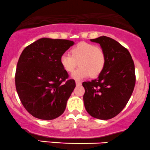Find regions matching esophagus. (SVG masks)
<instances>
[{"label": "esophagus", "instance_id": "esophagus-1", "mask_svg": "<svg viewBox=\"0 0 150 150\" xmlns=\"http://www.w3.org/2000/svg\"><path fill=\"white\" fill-rule=\"evenodd\" d=\"M75 83H76V86H81V82L79 81H75Z\"/></svg>", "mask_w": 150, "mask_h": 150}]
</instances>
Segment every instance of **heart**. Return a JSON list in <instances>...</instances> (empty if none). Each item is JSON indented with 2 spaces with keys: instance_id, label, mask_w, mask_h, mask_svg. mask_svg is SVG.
I'll return each mask as SVG.
<instances>
[{
  "instance_id": "1",
  "label": "heart",
  "mask_w": 150,
  "mask_h": 150,
  "mask_svg": "<svg viewBox=\"0 0 150 150\" xmlns=\"http://www.w3.org/2000/svg\"><path fill=\"white\" fill-rule=\"evenodd\" d=\"M106 56L99 46L88 42H80L70 50V55L63 54L60 57L62 68L68 73L74 72L78 64L80 67L72 74V78L80 80L90 75L95 78L104 69Z\"/></svg>"
}]
</instances>
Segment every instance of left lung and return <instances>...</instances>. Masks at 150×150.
I'll use <instances>...</instances> for the list:
<instances>
[{
    "instance_id": "left-lung-1",
    "label": "left lung",
    "mask_w": 150,
    "mask_h": 150,
    "mask_svg": "<svg viewBox=\"0 0 150 150\" xmlns=\"http://www.w3.org/2000/svg\"><path fill=\"white\" fill-rule=\"evenodd\" d=\"M99 43L106 56L104 69L98 78L83 83L85 108L91 117L110 120L123 110L135 84V65L127 48L108 36L91 40Z\"/></svg>"
}]
</instances>
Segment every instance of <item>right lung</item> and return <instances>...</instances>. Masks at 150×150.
<instances>
[{"label": "right lung", "mask_w": 150, "mask_h": 150, "mask_svg": "<svg viewBox=\"0 0 150 150\" xmlns=\"http://www.w3.org/2000/svg\"><path fill=\"white\" fill-rule=\"evenodd\" d=\"M73 45L70 40L42 38L22 52L15 72L16 89L33 117L51 120L65 110L75 82L69 79L60 57Z\"/></svg>", "instance_id": "obj_1"}]
</instances>
